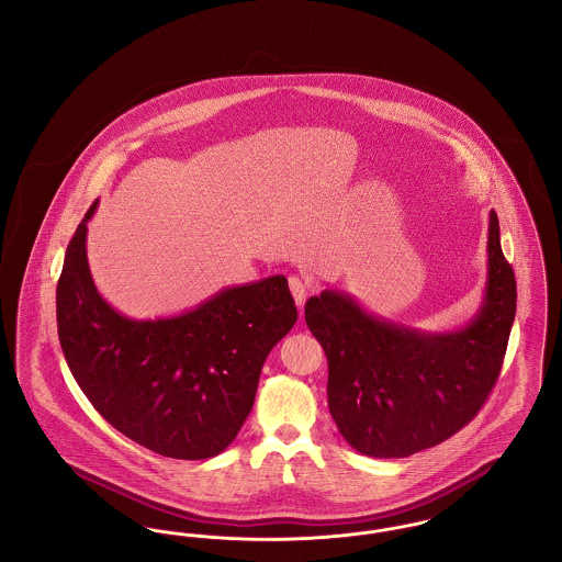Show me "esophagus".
<instances>
[{"mask_svg": "<svg viewBox=\"0 0 562 562\" xmlns=\"http://www.w3.org/2000/svg\"><path fill=\"white\" fill-rule=\"evenodd\" d=\"M290 292L294 295L295 304L302 306L306 302V295L311 292V283L302 277H290Z\"/></svg>", "mask_w": 562, "mask_h": 562, "instance_id": "esophagus-1", "label": "esophagus"}]
</instances>
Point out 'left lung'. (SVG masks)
Here are the masks:
<instances>
[{
    "mask_svg": "<svg viewBox=\"0 0 562 562\" xmlns=\"http://www.w3.org/2000/svg\"><path fill=\"white\" fill-rule=\"evenodd\" d=\"M514 315L516 279L495 211L484 300L461 329L431 334L391 324L345 292L308 297L304 319L327 357V404L340 436L379 459L411 457L454 436L499 379Z\"/></svg>",
    "mask_w": 562,
    "mask_h": 562,
    "instance_id": "left-lung-1",
    "label": "left lung"
}]
</instances>
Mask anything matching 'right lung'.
<instances>
[{
    "instance_id": "1",
    "label": "right lung",
    "mask_w": 562,
    "mask_h": 562,
    "mask_svg": "<svg viewBox=\"0 0 562 562\" xmlns=\"http://www.w3.org/2000/svg\"><path fill=\"white\" fill-rule=\"evenodd\" d=\"M94 209L67 245L57 285L67 366L94 411L133 442L171 459L215 457L237 438L265 359L297 319L288 279L226 288L176 317L128 319L90 277Z\"/></svg>"
}]
</instances>
